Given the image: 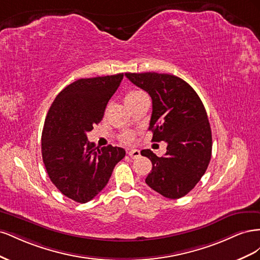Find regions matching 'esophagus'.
Wrapping results in <instances>:
<instances>
[{
    "mask_svg": "<svg viewBox=\"0 0 260 260\" xmlns=\"http://www.w3.org/2000/svg\"><path fill=\"white\" fill-rule=\"evenodd\" d=\"M128 155L131 158H138V157H140V151L139 149H129Z\"/></svg>",
    "mask_w": 260,
    "mask_h": 260,
    "instance_id": "esophagus-1",
    "label": "esophagus"
}]
</instances>
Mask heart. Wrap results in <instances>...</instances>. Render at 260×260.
<instances>
[{
    "mask_svg": "<svg viewBox=\"0 0 260 260\" xmlns=\"http://www.w3.org/2000/svg\"><path fill=\"white\" fill-rule=\"evenodd\" d=\"M144 96H147L146 93L143 92V91H141V90L129 91L127 94H125V96H124L125 104H127L128 106H130L133 103H136V102H138L140 99H142ZM122 140L124 141V142H131V141L133 140V138L130 135H125V136L122 137Z\"/></svg>",
    "mask_w": 260,
    "mask_h": 260,
    "instance_id": "obj_1",
    "label": "heart"
}]
</instances>
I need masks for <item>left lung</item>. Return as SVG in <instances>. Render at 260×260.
I'll return each mask as SVG.
<instances>
[{"instance_id":"obj_1","label":"left lung","mask_w":260,"mask_h":260,"mask_svg":"<svg viewBox=\"0 0 260 260\" xmlns=\"http://www.w3.org/2000/svg\"><path fill=\"white\" fill-rule=\"evenodd\" d=\"M125 77L152 98L148 130L155 142L167 143L161 157L151 149L141 152L153 165L145 182L165 198H182L198 184L210 161L212 140L205 107L192 86L174 75L127 73Z\"/></svg>"}]
</instances>
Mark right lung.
I'll return each instance as SVG.
<instances>
[{"label": "right lung", "instance_id": "1", "mask_svg": "<svg viewBox=\"0 0 260 260\" xmlns=\"http://www.w3.org/2000/svg\"><path fill=\"white\" fill-rule=\"evenodd\" d=\"M123 74L86 78L58 93L46 115L41 148L46 172L58 190L77 203H86L103 190L125 155L121 147L99 148L86 132L100 123Z\"/></svg>", "mask_w": 260, "mask_h": 260}]
</instances>
